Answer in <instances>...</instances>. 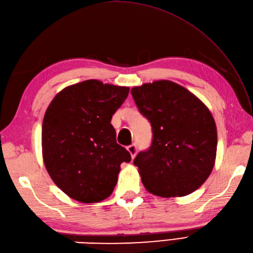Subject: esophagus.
Masks as SVG:
<instances>
[{"label":"esophagus","mask_w":253,"mask_h":253,"mask_svg":"<svg viewBox=\"0 0 253 253\" xmlns=\"http://www.w3.org/2000/svg\"><path fill=\"white\" fill-rule=\"evenodd\" d=\"M127 150H128V152L130 153L131 158L133 159V158L136 157V154H137V150H138V149H137V144H135V143L130 144V146L127 147Z\"/></svg>","instance_id":"esophagus-1"}]
</instances>
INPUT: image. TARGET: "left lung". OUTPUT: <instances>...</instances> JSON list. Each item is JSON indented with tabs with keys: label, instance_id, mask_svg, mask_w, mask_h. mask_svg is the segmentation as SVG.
<instances>
[{
	"label": "left lung",
	"instance_id": "left-lung-1",
	"mask_svg": "<svg viewBox=\"0 0 253 253\" xmlns=\"http://www.w3.org/2000/svg\"><path fill=\"white\" fill-rule=\"evenodd\" d=\"M130 92L152 127L151 146L133 160L146 189L164 198L197 190L215 163L217 131L211 112L169 80L144 84Z\"/></svg>",
	"mask_w": 253,
	"mask_h": 253
}]
</instances>
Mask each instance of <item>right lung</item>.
Listing matches in <instances>:
<instances>
[{"instance_id": "right-lung-1", "label": "right lung", "mask_w": 253, "mask_h": 253, "mask_svg": "<svg viewBox=\"0 0 253 253\" xmlns=\"http://www.w3.org/2000/svg\"><path fill=\"white\" fill-rule=\"evenodd\" d=\"M129 88L95 79L69 85L52 100L42 123V154L52 180L84 203L112 195L127 150L116 142L111 120Z\"/></svg>"}]
</instances>
